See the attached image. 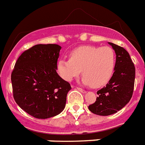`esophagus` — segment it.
Segmentation results:
<instances>
[{
    "label": "esophagus",
    "mask_w": 145,
    "mask_h": 145,
    "mask_svg": "<svg viewBox=\"0 0 145 145\" xmlns=\"http://www.w3.org/2000/svg\"><path fill=\"white\" fill-rule=\"evenodd\" d=\"M77 89L78 90H79L80 92H81L82 93H86V91L84 90V89H81V88H80V87H77Z\"/></svg>",
    "instance_id": "34e87169"
}]
</instances>
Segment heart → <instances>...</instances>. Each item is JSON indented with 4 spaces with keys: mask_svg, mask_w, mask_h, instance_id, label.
Returning a JSON list of instances; mask_svg holds the SVG:
<instances>
[{
    "mask_svg": "<svg viewBox=\"0 0 145 145\" xmlns=\"http://www.w3.org/2000/svg\"><path fill=\"white\" fill-rule=\"evenodd\" d=\"M116 53L110 46H83L74 50L70 59L58 62V72L63 79L72 81L82 70L81 82L98 88L105 85L113 76Z\"/></svg>",
    "mask_w": 145,
    "mask_h": 145,
    "instance_id": "heart-1",
    "label": "heart"
}]
</instances>
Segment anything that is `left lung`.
Wrapping results in <instances>:
<instances>
[{
  "instance_id": "1",
  "label": "left lung",
  "mask_w": 145,
  "mask_h": 145,
  "mask_svg": "<svg viewBox=\"0 0 145 145\" xmlns=\"http://www.w3.org/2000/svg\"><path fill=\"white\" fill-rule=\"evenodd\" d=\"M108 44L116 56L114 72L106 87L97 92L95 102L88 107L99 116H110L121 110L130 101L134 88L136 69L130 55L121 46Z\"/></svg>"
}]
</instances>
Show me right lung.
I'll list each match as a JSON object with an SVG mask.
<instances>
[{
    "label": "right lung",
    "mask_w": 145,
    "mask_h": 145,
    "mask_svg": "<svg viewBox=\"0 0 145 145\" xmlns=\"http://www.w3.org/2000/svg\"><path fill=\"white\" fill-rule=\"evenodd\" d=\"M61 46L37 44L23 52L12 72L15 102L37 118H51L64 110L70 84L57 73Z\"/></svg>",
    "instance_id": "1"
}]
</instances>
